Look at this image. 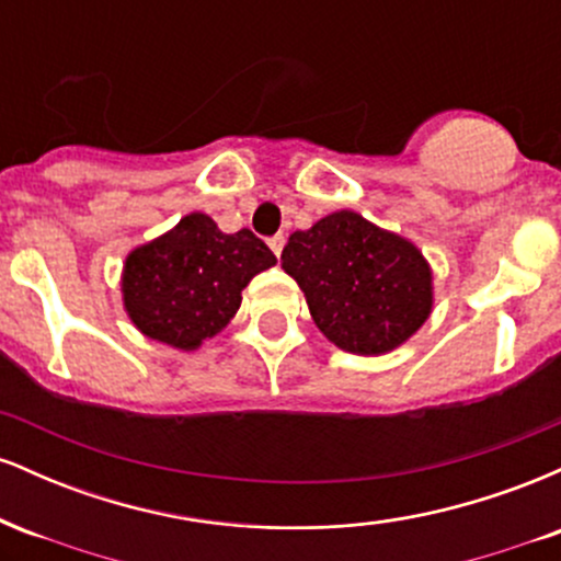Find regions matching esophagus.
<instances>
[{
    "label": "esophagus",
    "instance_id": "obj_1",
    "mask_svg": "<svg viewBox=\"0 0 561 561\" xmlns=\"http://www.w3.org/2000/svg\"><path fill=\"white\" fill-rule=\"evenodd\" d=\"M268 248H272L276 259H279V255H282V250H285V234H274L272 240H268Z\"/></svg>",
    "mask_w": 561,
    "mask_h": 561
}]
</instances>
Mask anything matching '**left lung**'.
<instances>
[{"label":"left lung","mask_w":561,"mask_h":561,"mask_svg":"<svg viewBox=\"0 0 561 561\" xmlns=\"http://www.w3.org/2000/svg\"><path fill=\"white\" fill-rule=\"evenodd\" d=\"M282 268L321 334L356 356L396 351L433 313V268L422 250L353 210L289 234Z\"/></svg>","instance_id":"left-lung-1"}]
</instances>
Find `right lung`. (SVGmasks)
Wrapping results in <instances>:
<instances>
[{
  "label": "right lung",
  "mask_w": 561,
  "mask_h": 561,
  "mask_svg": "<svg viewBox=\"0 0 561 561\" xmlns=\"http://www.w3.org/2000/svg\"><path fill=\"white\" fill-rule=\"evenodd\" d=\"M274 263L250 229L224 234L210 216L190 214L126 255L124 308L145 337L197 351L229 324L250 279Z\"/></svg>",
  "instance_id": "1"
}]
</instances>
